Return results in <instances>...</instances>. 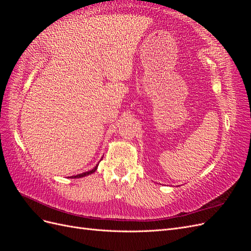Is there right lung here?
<instances>
[{
  "label": "right lung",
  "mask_w": 251,
  "mask_h": 251,
  "mask_svg": "<svg viewBox=\"0 0 251 251\" xmlns=\"http://www.w3.org/2000/svg\"><path fill=\"white\" fill-rule=\"evenodd\" d=\"M100 160H101V159H100ZM98 164H100V162H98V163L96 164L95 168H93L91 171H88V172H85V173H81V174H78V175H74V176H71L70 178H74V179H75V178H82V177H85V176H88V175L93 174V173L97 170Z\"/></svg>",
  "instance_id": "1"
}]
</instances>
